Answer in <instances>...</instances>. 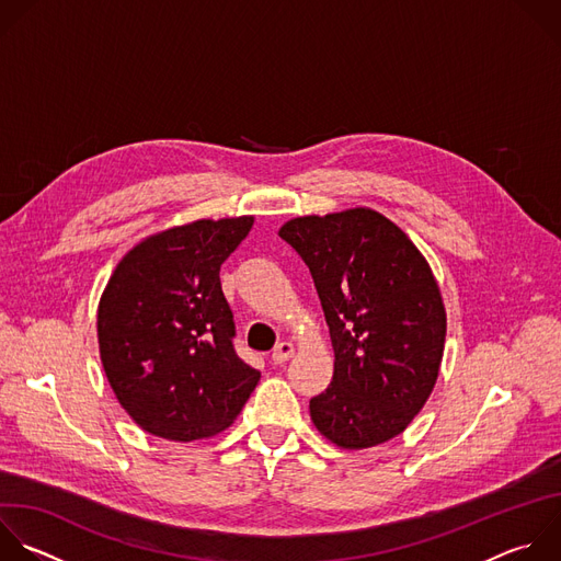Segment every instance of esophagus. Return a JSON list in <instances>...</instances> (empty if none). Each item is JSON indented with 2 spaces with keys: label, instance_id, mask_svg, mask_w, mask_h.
Returning a JSON list of instances; mask_svg holds the SVG:
<instances>
[{
  "label": "esophagus",
  "instance_id": "esophagus-1",
  "mask_svg": "<svg viewBox=\"0 0 561 561\" xmlns=\"http://www.w3.org/2000/svg\"><path fill=\"white\" fill-rule=\"evenodd\" d=\"M293 354H295V345H293L290 341H282V343L275 345V350H273V354H271V360H273L275 365H282V363H286Z\"/></svg>",
  "mask_w": 561,
  "mask_h": 561
}]
</instances>
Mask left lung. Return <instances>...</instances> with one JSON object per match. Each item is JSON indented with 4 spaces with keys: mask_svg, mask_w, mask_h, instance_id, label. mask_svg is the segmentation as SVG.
<instances>
[{
    "mask_svg": "<svg viewBox=\"0 0 561 561\" xmlns=\"http://www.w3.org/2000/svg\"><path fill=\"white\" fill-rule=\"evenodd\" d=\"M310 268L334 375L310 399L314 427L343 449L399 436L430 399L445 350L447 314L414 242L371 209L304 216L279 229Z\"/></svg>",
    "mask_w": 561,
    "mask_h": 561,
    "instance_id": "1",
    "label": "left lung"
}]
</instances>
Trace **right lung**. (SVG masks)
I'll list each match as a JSON object with an SVG mask.
<instances>
[{"instance_id":"add662e5","label":"right lung","mask_w":561,"mask_h":561,"mask_svg":"<svg viewBox=\"0 0 561 561\" xmlns=\"http://www.w3.org/2000/svg\"><path fill=\"white\" fill-rule=\"evenodd\" d=\"M251 216L198 220L136 244L112 273L96 314L105 377L145 432L201 440L227 430L260 381L233 345L220 266Z\"/></svg>"}]
</instances>
